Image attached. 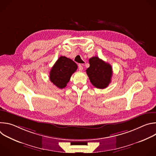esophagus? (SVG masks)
<instances>
[{
    "mask_svg": "<svg viewBox=\"0 0 156 156\" xmlns=\"http://www.w3.org/2000/svg\"><path fill=\"white\" fill-rule=\"evenodd\" d=\"M78 69L80 71H82L83 70V66L82 65V64H79L78 65Z\"/></svg>",
    "mask_w": 156,
    "mask_h": 156,
    "instance_id": "1",
    "label": "esophagus"
}]
</instances>
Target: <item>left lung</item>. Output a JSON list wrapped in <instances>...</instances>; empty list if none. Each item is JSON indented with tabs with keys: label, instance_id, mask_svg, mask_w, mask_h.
Segmentation results:
<instances>
[{
	"label": "left lung",
	"instance_id": "left-lung-1",
	"mask_svg": "<svg viewBox=\"0 0 156 156\" xmlns=\"http://www.w3.org/2000/svg\"><path fill=\"white\" fill-rule=\"evenodd\" d=\"M89 63L90 66L86 71L92 84L99 89L107 87L112 76V66L97 56L90 58Z\"/></svg>",
	"mask_w": 156,
	"mask_h": 156
}]
</instances>
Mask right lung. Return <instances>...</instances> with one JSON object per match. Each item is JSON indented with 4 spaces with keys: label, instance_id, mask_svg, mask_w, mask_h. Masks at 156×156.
<instances>
[{
    "label": "right lung",
    "instance_id": "1",
    "mask_svg": "<svg viewBox=\"0 0 156 156\" xmlns=\"http://www.w3.org/2000/svg\"><path fill=\"white\" fill-rule=\"evenodd\" d=\"M77 65L70 58L61 56L56 61L49 73L51 81L57 87L66 86L72 74L77 70Z\"/></svg>",
    "mask_w": 156,
    "mask_h": 156
}]
</instances>
